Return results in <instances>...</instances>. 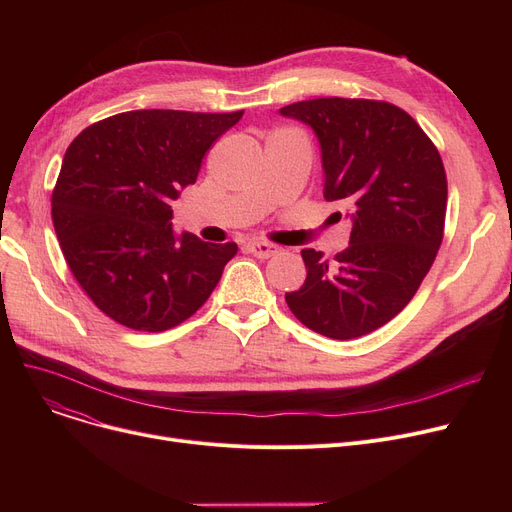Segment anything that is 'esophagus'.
<instances>
[{
	"mask_svg": "<svg viewBox=\"0 0 512 512\" xmlns=\"http://www.w3.org/2000/svg\"><path fill=\"white\" fill-rule=\"evenodd\" d=\"M249 253H253L259 259H267V257H274L276 253H280L278 245H272V242H263V240H253L247 245Z\"/></svg>",
	"mask_w": 512,
	"mask_h": 512,
	"instance_id": "34e87169",
	"label": "esophagus"
}]
</instances>
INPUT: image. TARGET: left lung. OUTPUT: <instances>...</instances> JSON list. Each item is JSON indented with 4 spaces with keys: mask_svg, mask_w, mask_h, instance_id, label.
Here are the masks:
<instances>
[{
    "mask_svg": "<svg viewBox=\"0 0 512 512\" xmlns=\"http://www.w3.org/2000/svg\"><path fill=\"white\" fill-rule=\"evenodd\" d=\"M280 114L311 126L324 197L353 211L351 240L334 263L321 251H301L307 280L286 292V303L321 336H365L407 307L442 245L448 186L440 153L386 101L321 97Z\"/></svg>",
    "mask_w": 512,
    "mask_h": 512,
    "instance_id": "1",
    "label": "left lung"
}]
</instances>
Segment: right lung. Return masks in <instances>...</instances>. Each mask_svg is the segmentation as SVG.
<instances>
[{
    "label": "right lung",
    "mask_w": 512,
    "mask_h": 512,
    "mask_svg": "<svg viewBox=\"0 0 512 512\" xmlns=\"http://www.w3.org/2000/svg\"><path fill=\"white\" fill-rule=\"evenodd\" d=\"M240 118L134 110L91 124L70 143L51 195L53 228L80 288L118 324L170 330L218 286L238 247L176 234L170 203Z\"/></svg>",
    "instance_id": "obj_1"
}]
</instances>
